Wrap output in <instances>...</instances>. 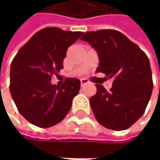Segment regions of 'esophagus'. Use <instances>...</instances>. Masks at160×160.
<instances>
[{"label":"esophagus","instance_id":"esophagus-1","mask_svg":"<svg viewBox=\"0 0 160 160\" xmlns=\"http://www.w3.org/2000/svg\"><path fill=\"white\" fill-rule=\"evenodd\" d=\"M87 83H89V81H88V79H86V78H82V79H81V84H82V85H85V84H87Z\"/></svg>","mask_w":160,"mask_h":160}]
</instances>
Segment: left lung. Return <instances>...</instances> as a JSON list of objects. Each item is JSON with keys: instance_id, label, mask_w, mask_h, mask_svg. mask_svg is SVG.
<instances>
[{"instance_id": "obj_1", "label": "left lung", "mask_w": 160, "mask_h": 160, "mask_svg": "<svg viewBox=\"0 0 160 160\" xmlns=\"http://www.w3.org/2000/svg\"><path fill=\"white\" fill-rule=\"evenodd\" d=\"M82 40L88 42L99 57L97 72L113 78L107 91L96 84L90 98L97 121L113 131L127 130L143 115L152 91L150 61L146 53L126 35L114 29L87 32Z\"/></svg>"}]
</instances>
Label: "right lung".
Listing matches in <instances>:
<instances>
[{"label":"right lung","mask_w":160,"mask_h":160,"mask_svg":"<svg viewBox=\"0 0 160 160\" xmlns=\"http://www.w3.org/2000/svg\"><path fill=\"white\" fill-rule=\"evenodd\" d=\"M82 34L59 28L37 32L18 51L10 65L9 90L16 107L29 123L39 128L54 126L64 119L81 88L79 79L66 78L59 87L52 75L63 68L66 52Z\"/></svg>","instance_id":"add662e5"}]
</instances>
